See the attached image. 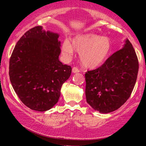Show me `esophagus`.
Returning a JSON list of instances; mask_svg holds the SVG:
<instances>
[{
	"instance_id": "1",
	"label": "esophagus",
	"mask_w": 146,
	"mask_h": 146,
	"mask_svg": "<svg viewBox=\"0 0 146 146\" xmlns=\"http://www.w3.org/2000/svg\"><path fill=\"white\" fill-rule=\"evenodd\" d=\"M72 72H73V73H78V72H80V70H79V68L78 67H76V66H73V68H72Z\"/></svg>"
}]
</instances>
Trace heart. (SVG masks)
I'll return each mask as SVG.
<instances>
[{
    "label": "heart",
    "instance_id": "b5f03b06",
    "mask_svg": "<svg viewBox=\"0 0 146 146\" xmlns=\"http://www.w3.org/2000/svg\"><path fill=\"white\" fill-rule=\"evenodd\" d=\"M72 45L68 41L64 42L63 53L66 56H71L73 47L80 53L82 64L88 68H95L103 64L109 57L113 48L110 38L92 33L75 37L72 41Z\"/></svg>",
    "mask_w": 146,
    "mask_h": 146
}]
</instances>
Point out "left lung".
<instances>
[{"instance_id":"left-lung-1","label":"left lung","mask_w":146,"mask_h":146,"mask_svg":"<svg viewBox=\"0 0 146 146\" xmlns=\"http://www.w3.org/2000/svg\"><path fill=\"white\" fill-rule=\"evenodd\" d=\"M138 71L137 54L127 40L101 66L85 73L87 103L101 113L119 108L131 95Z\"/></svg>"}]
</instances>
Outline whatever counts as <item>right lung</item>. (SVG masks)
<instances>
[{
    "label": "right lung",
    "instance_id": "obj_1",
    "mask_svg": "<svg viewBox=\"0 0 146 146\" xmlns=\"http://www.w3.org/2000/svg\"><path fill=\"white\" fill-rule=\"evenodd\" d=\"M59 35L36 26L16 43L9 60L11 85L21 102L37 111L51 109L60 96L71 66L59 60Z\"/></svg>",
    "mask_w": 146,
    "mask_h": 146
}]
</instances>
